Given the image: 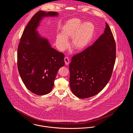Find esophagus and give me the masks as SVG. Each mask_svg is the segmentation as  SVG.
<instances>
[{"label":"esophagus","mask_w":133,"mask_h":133,"mask_svg":"<svg viewBox=\"0 0 133 133\" xmlns=\"http://www.w3.org/2000/svg\"><path fill=\"white\" fill-rule=\"evenodd\" d=\"M69 59L68 58V57H65V58H64V61H65V64L66 65H68L69 64Z\"/></svg>","instance_id":"34e87169"}]
</instances>
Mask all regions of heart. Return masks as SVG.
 <instances>
[{
	"label": "heart",
	"mask_w": 133,
	"mask_h": 133,
	"mask_svg": "<svg viewBox=\"0 0 133 133\" xmlns=\"http://www.w3.org/2000/svg\"><path fill=\"white\" fill-rule=\"evenodd\" d=\"M95 31V26L92 22L82 23L78 19L68 21L62 28V34L56 37V45L61 51L65 50L69 46L67 39L72 38L73 48L77 50L84 48L92 39Z\"/></svg>",
	"instance_id": "b5f03b06"
}]
</instances>
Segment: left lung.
<instances>
[{"mask_svg":"<svg viewBox=\"0 0 133 133\" xmlns=\"http://www.w3.org/2000/svg\"><path fill=\"white\" fill-rule=\"evenodd\" d=\"M115 59V42L106 23L104 33L94 44L72 58L69 83L73 94L85 99L101 92L111 78Z\"/></svg>","mask_w":133,"mask_h":133,"instance_id":"left-lung-1","label":"left lung"}]
</instances>
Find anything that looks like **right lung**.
I'll list each match as a JSON object with an SVG mask.
<instances>
[{
	"mask_svg": "<svg viewBox=\"0 0 133 133\" xmlns=\"http://www.w3.org/2000/svg\"><path fill=\"white\" fill-rule=\"evenodd\" d=\"M55 11H37L22 35L17 52V65L26 87L37 95L51 91L58 70L65 65L64 55L51 48L48 41L36 31L42 17L56 16Z\"/></svg>",
	"mask_w": 133,
	"mask_h": 133,
	"instance_id": "obj_1",
	"label": "right lung"
}]
</instances>
